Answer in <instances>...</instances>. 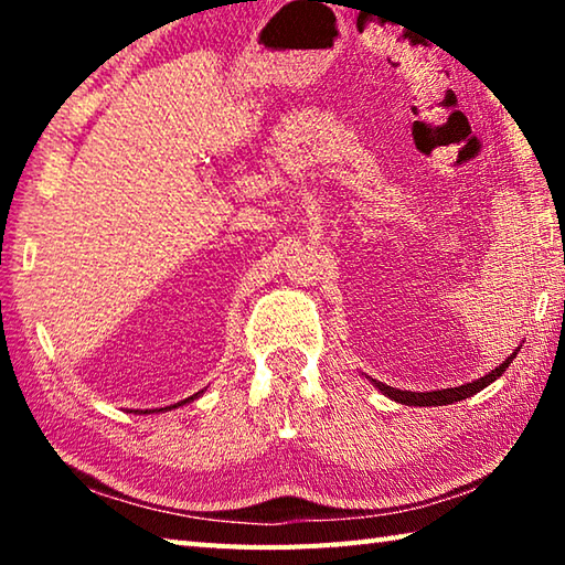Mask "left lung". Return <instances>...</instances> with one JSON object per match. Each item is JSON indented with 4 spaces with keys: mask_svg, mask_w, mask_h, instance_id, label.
<instances>
[{
    "mask_svg": "<svg viewBox=\"0 0 565 565\" xmlns=\"http://www.w3.org/2000/svg\"><path fill=\"white\" fill-rule=\"evenodd\" d=\"M515 353H519V349H515L509 359L499 363V366L489 371L486 376L471 381V384H461V386H454V388L424 391V394H420V391H401V388H394V386H386V384H381V381H374V379H369V381L381 391V394L388 396L391 401H396V404H404V406H448V404H456V401H463L468 396L478 394V391H483L486 386H491L493 381L511 366Z\"/></svg>",
    "mask_w": 565,
    "mask_h": 565,
    "instance_id": "left-lung-1",
    "label": "left lung"
}]
</instances>
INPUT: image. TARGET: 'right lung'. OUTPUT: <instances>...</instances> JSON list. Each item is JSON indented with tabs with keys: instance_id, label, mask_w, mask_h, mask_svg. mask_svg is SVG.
Returning <instances> with one entry per match:
<instances>
[{
	"instance_id": "obj_1",
	"label": "right lung",
	"mask_w": 565,
	"mask_h": 565,
	"mask_svg": "<svg viewBox=\"0 0 565 565\" xmlns=\"http://www.w3.org/2000/svg\"><path fill=\"white\" fill-rule=\"evenodd\" d=\"M204 391H199V394H194V396H189V398H184V401H179V404H174V406H167V408H159V411H171V408H177V406H184V404H189V401H194V398H199L202 396ZM141 414H154V411H141Z\"/></svg>"
}]
</instances>
